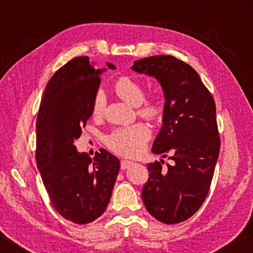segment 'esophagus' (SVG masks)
Here are the masks:
<instances>
[{"label":"esophagus","instance_id":"esophagus-1","mask_svg":"<svg viewBox=\"0 0 253 253\" xmlns=\"http://www.w3.org/2000/svg\"><path fill=\"white\" fill-rule=\"evenodd\" d=\"M132 164H134V162H131V161H122L121 168H122V169H129Z\"/></svg>","mask_w":253,"mask_h":253}]
</instances>
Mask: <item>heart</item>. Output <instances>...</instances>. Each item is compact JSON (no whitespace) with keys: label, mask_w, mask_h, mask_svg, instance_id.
Segmentation results:
<instances>
[{"label":"heart","mask_w":253,"mask_h":253,"mask_svg":"<svg viewBox=\"0 0 253 253\" xmlns=\"http://www.w3.org/2000/svg\"><path fill=\"white\" fill-rule=\"evenodd\" d=\"M114 92L134 107L137 114L148 121H156L164 113V102L160 97L145 99V89L138 81L122 77L114 84ZM105 111V98L100 93L92 102V116L101 117ZM151 137V130L144 124H134L128 127L116 128L107 136L106 145L111 151L123 156H136L143 152L145 145Z\"/></svg>","instance_id":"b5f03b06"}]
</instances>
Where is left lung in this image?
Returning a JSON list of instances; mask_svg holds the SVG:
<instances>
[{"instance_id":"obj_1","label":"left lung","mask_w":253,"mask_h":253,"mask_svg":"<svg viewBox=\"0 0 253 253\" xmlns=\"http://www.w3.org/2000/svg\"><path fill=\"white\" fill-rule=\"evenodd\" d=\"M131 69L155 77L164 91L163 126L152 152L173 165L162 169L163 161L149 163L148 181L142 190L147 211L166 224L183 222L203 204L220 153L216 109L193 68L173 55H153L137 60Z\"/></svg>"}]
</instances>
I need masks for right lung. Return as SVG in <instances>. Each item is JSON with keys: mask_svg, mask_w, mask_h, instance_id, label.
<instances>
[{"mask_svg": "<svg viewBox=\"0 0 253 253\" xmlns=\"http://www.w3.org/2000/svg\"><path fill=\"white\" fill-rule=\"evenodd\" d=\"M105 70L96 69L88 57L70 60L51 77L38 113L37 166L55 211L77 224L90 223L105 212L121 169L106 149L91 158L75 145L92 115Z\"/></svg>", "mask_w": 253, "mask_h": 253, "instance_id": "add662e5", "label": "right lung"}]
</instances>
